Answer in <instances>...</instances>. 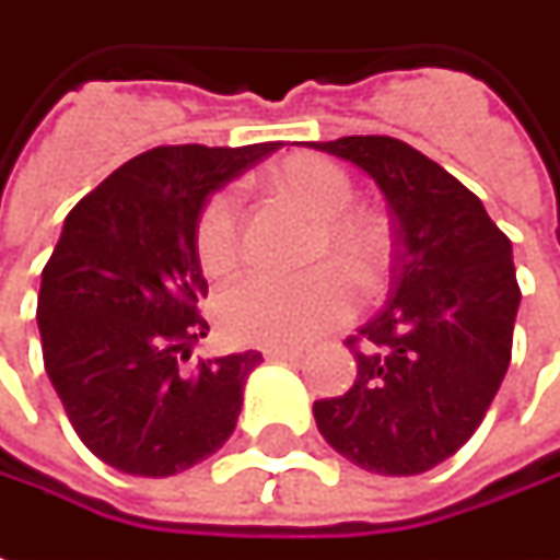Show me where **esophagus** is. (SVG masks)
<instances>
[{
    "mask_svg": "<svg viewBox=\"0 0 560 560\" xmlns=\"http://www.w3.org/2000/svg\"><path fill=\"white\" fill-rule=\"evenodd\" d=\"M264 358L267 361H296V358H303V351L300 348H264Z\"/></svg>",
    "mask_w": 560,
    "mask_h": 560,
    "instance_id": "esophagus-1",
    "label": "esophagus"
}]
</instances>
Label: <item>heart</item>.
<instances>
[{
    "label": "heart",
    "mask_w": 560,
    "mask_h": 560,
    "mask_svg": "<svg viewBox=\"0 0 560 560\" xmlns=\"http://www.w3.org/2000/svg\"><path fill=\"white\" fill-rule=\"evenodd\" d=\"M267 187L315 218L306 276L279 279L252 272L214 300L221 334L240 346L300 348L346 324L354 312L351 278L375 291L390 269V230L375 212L354 209V185L342 166L320 154H288L264 175ZM194 252L209 276H226L240 264L242 230L236 199L212 194L194 226Z\"/></svg>",
    "instance_id": "obj_1"
}]
</instances>
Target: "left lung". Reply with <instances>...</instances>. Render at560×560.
<instances>
[{
	"instance_id": "left-lung-1",
	"label": "left lung",
	"mask_w": 560,
	"mask_h": 560,
	"mask_svg": "<svg viewBox=\"0 0 560 560\" xmlns=\"http://www.w3.org/2000/svg\"><path fill=\"white\" fill-rule=\"evenodd\" d=\"M308 148L373 178L394 236L388 303L346 342L358 378L315 400V424L363 470L416 476L470 440L506 375L522 300L512 242L482 199L412 144L342 136Z\"/></svg>"
}]
</instances>
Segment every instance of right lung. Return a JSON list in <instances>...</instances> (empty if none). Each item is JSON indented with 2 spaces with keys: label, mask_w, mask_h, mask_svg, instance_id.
I'll return each mask as SVG.
<instances>
[{
  "label": "right lung",
  "mask_w": 560,
  "mask_h": 560,
  "mask_svg": "<svg viewBox=\"0 0 560 560\" xmlns=\"http://www.w3.org/2000/svg\"><path fill=\"white\" fill-rule=\"evenodd\" d=\"M276 148H151L66 214L35 318L50 385L108 467L175 476L236 430L245 382L264 358L242 351L185 366L209 334L194 226L214 190Z\"/></svg>",
  "instance_id": "add662e5"
}]
</instances>
